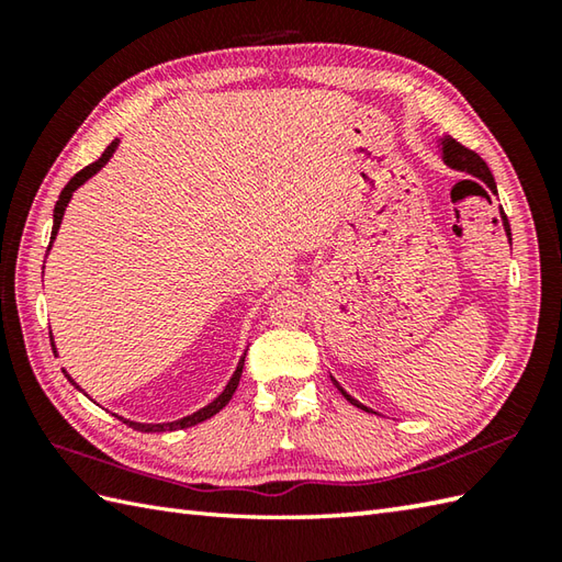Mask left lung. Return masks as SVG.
Wrapping results in <instances>:
<instances>
[{"label":"left lung","instance_id":"left-lung-1","mask_svg":"<svg viewBox=\"0 0 562 562\" xmlns=\"http://www.w3.org/2000/svg\"><path fill=\"white\" fill-rule=\"evenodd\" d=\"M437 145H439V151H441V159H445L451 169H457V171H465V173H471V176H475L479 178V181H483L487 188L493 190V193L497 195V186H495V178H493V173H491V169H487V164L479 157V154H475L473 149H469V147H463L461 142H457L453 139L451 135H441L439 139H437ZM333 384L338 386V391L342 393L345 398H348L352 405H357V408H362V411H367V413H372L367 408V405H362L360 401H355L348 391H342V386L338 384L336 379H333Z\"/></svg>","mask_w":562,"mask_h":562}]
</instances>
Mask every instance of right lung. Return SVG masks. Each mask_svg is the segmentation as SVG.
<instances>
[{
	"instance_id": "obj_1",
	"label": "right lung",
	"mask_w": 562,
	"mask_h": 562,
	"mask_svg": "<svg viewBox=\"0 0 562 562\" xmlns=\"http://www.w3.org/2000/svg\"><path fill=\"white\" fill-rule=\"evenodd\" d=\"M115 147H117V139H113L109 147H105V151L101 154V159H97L93 164H89L87 169H81L79 173H75L69 178V183L63 188V193H59V200H57V205H55V214H53V234H50V244H53V238L57 236V229H59V224H63V214H65V207H67V202L71 200V193H75V190L83 183V181H89V178L97 173L101 166H105V161H109L111 157H113V151H115ZM50 248V246H47ZM55 350V348H53ZM65 372V369H63ZM241 372H244V357H241V362H238V367H236V372H234V376H232V381L229 384H226V389L220 393L217 398H214L210 405H205V408H200L198 413H193V415H188V417H181V420H176V423H161V425H145V423H133V420H121L125 423V425H130L133 429H139V432H166V429H183V427H193V425H198V423H202V420H207V417H212V415H217L226 403L232 401V396H234V391H236V386H238V379H241ZM65 376H67V381L69 384H75V379H71L67 372H65ZM77 386V384H75ZM79 389V386H77Z\"/></svg>"
}]
</instances>
